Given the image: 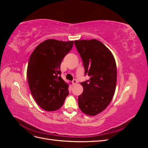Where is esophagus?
Returning <instances> with one entry per match:
<instances>
[{"label": "esophagus", "mask_w": 148, "mask_h": 148, "mask_svg": "<svg viewBox=\"0 0 148 148\" xmlns=\"http://www.w3.org/2000/svg\"><path fill=\"white\" fill-rule=\"evenodd\" d=\"M72 83H73V85H75L76 84H77V79H73V81H72Z\"/></svg>", "instance_id": "1"}]
</instances>
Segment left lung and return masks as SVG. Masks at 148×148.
I'll return each mask as SVG.
<instances>
[{"mask_svg": "<svg viewBox=\"0 0 148 148\" xmlns=\"http://www.w3.org/2000/svg\"><path fill=\"white\" fill-rule=\"evenodd\" d=\"M85 75L89 79L81 83L83 91L78 97L83 112L95 116L104 110L114 95L117 83V66L112 53L97 39L76 40Z\"/></svg>", "mask_w": 148, "mask_h": 148, "instance_id": "obj_1", "label": "left lung"}]
</instances>
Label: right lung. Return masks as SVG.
Here are the masks:
<instances>
[{
  "label": "right lung",
  "instance_id": "obj_1",
  "mask_svg": "<svg viewBox=\"0 0 148 148\" xmlns=\"http://www.w3.org/2000/svg\"><path fill=\"white\" fill-rule=\"evenodd\" d=\"M73 42L47 39L34 49L29 57L26 73L29 89L37 104L46 111L60 109L69 95V84L60 76V70Z\"/></svg>",
  "mask_w": 148,
  "mask_h": 148
}]
</instances>
